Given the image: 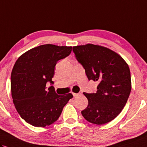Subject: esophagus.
<instances>
[{
  "label": "esophagus",
  "mask_w": 147,
  "mask_h": 147,
  "mask_svg": "<svg viewBox=\"0 0 147 147\" xmlns=\"http://www.w3.org/2000/svg\"><path fill=\"white\" fill-rule=\"evenodd\" d=\"M72 94H73V96L74 97H77V96H78L79 95H80V93H72Z\"/></svg>",
  "instance_id": "1"
}]
</instances>
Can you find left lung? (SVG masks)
Wrapping results in <instances>:
<instances>
[{
	"instance_id": "1",
	"label": "left lung",
	"mask_w": 147,
	"mask_h": 147,
	"mask_svg": "<svg viewBox=\"0 0 147 147\" xmlns=\"http://www.w3.org/2000/svg\"><path fill=\"white\" fill-rule=\"evenodd\" d=\"M73 52L88 80L98 82L95 93H83L88 104L81 113L91 123H107L120 114L129 98L131 89L129 66L115 52L97 45L74 46Z\"/></svg>"
}]
</instances>
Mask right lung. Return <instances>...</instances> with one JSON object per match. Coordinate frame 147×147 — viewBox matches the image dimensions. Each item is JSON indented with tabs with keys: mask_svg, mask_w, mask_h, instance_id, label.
<instances>
[{
	"mask_svg": "<svg viewBox=\"0 0 147 147\" xmlns=\"http://www.w3.org/2000/svg\"><path fill=\"white\" fill-rule=\"evenodd\" d=\"M72 47L46 44L30 49L20 56L11 76L13 102L20 117L35 127H44L58 120L63 107L73 97L71 93L59 95L46 83L52 78L59 60L69 55Z\"/></svg>",
	"mask_w": 147,
	"mask_h": 147,
	"instance_id": "obj_1",
	"label": "right lung"
}]
</instances>
